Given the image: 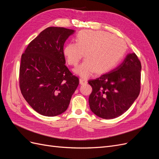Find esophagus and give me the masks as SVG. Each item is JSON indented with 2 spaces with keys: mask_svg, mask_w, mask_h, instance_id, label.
Listing matches in <instances>:
<instances>
[{
  "mask_svg": "<svg viewBox=\"0 0 159 159\" xmlns=\"http://www.w3.org/2000/svg\"><path fill=\"white\" fill-rule=\"evenodd\" d=\"M80 84H85L88 83V81L87 80L84 78H80Z\"/></svg>",
  "mask_w": 159,
  "mask_h": 159,
  "instance_id": "esophagus-1",
  "label": "esophagus"
}]
</instances>
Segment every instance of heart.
Returning a JSON list of instances; mask_svg holds the SVG:
<instances>
[{
    "label": "heart",
    "instance_id": "1",
    "mask_svg": "<svg viewBox=\"0 0 159 159\" xmlns=\"http://www.w3.org/2000/svg\"><path fill=\"white\" fill-rule=\"evenodd\" d=\"M75 42L64 48V54L70 66H76L84 56L86 59L74 69L75 74L88 78L96 70L99 73L112 69L121 60L126 46L120 38L103 31L83 30L77 35Z\"/></svg>",
    "mask_w": 159,
    "mask_h": 159
}]
</instances>
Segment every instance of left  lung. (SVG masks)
Instances as JSON below:
<instances>
[{"label": "left lung", "instance_id": "8db88e82", "mask_svg": "<svg viewBox=\"0 0 159 159\" xmlns=\"http://www.w3.org/2000/svg\"><path fill=\"white\" fill-rule=\"evenodd\" d=\"M141 71V61L132 53L117 68L89 80L93 89L89 97L91 111L105 119L118 117L127 111L140 93Z\"/></svg>", "mask_w": 159, "mask_h": 159}]
</instances>
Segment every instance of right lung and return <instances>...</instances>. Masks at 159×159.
<instances>
[{
    "mask_svg": "<svg viewBox=\"0 0 159 159\" xmlns=\"http://www.w3.org/2000/svg\"><path fill=\"white\" fill-rule=\"evenodd\" d=\"M74 30L48 27L32 40L21 56L19 85L32 108L54 117L66 111L80 83L67 68L64 45Z\"/></svg>",
    "mask_w": 159,
    "mask_h": 159,
    "instance_id": "right-lung-1",
    "label": "right lung"
}]
</instances>
